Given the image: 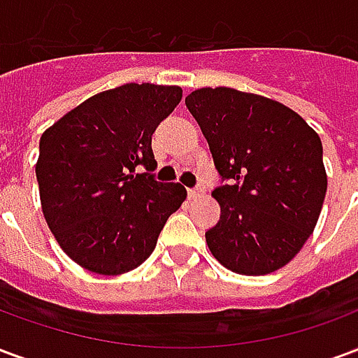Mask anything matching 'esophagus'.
I'll use <instances>...</instances> for the list:
<instances>
[{
  "label": "esophagus",
  "instance_id": "1",
  "mask_svg": "<svg viewBox=\"0 0 358 358\" xmlns=\"http://www.w3.org/2000/svg\"><path fill=\"white\" fill-rule=\"evenodd\" d=\"M186 192H187V197H189V199H195L197 195L203 194V187H187Z\"/></svg>",
  "mask_w": 358,
  "mask_h": 358
}]
</instances>
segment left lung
Masks as SVG:
<instances>
[{
	"mask_svg": "<svg viewBox=\"0 0 358 358\" xmlns=\"http://www.w3.org/2000/svg\"><path fill=\"white\" fill-rule=\"evenodd\" d=\"M207 138L220 218L205 232L218 263L245 276L282 268L308 240L328 178L318 134L285 105L234 88L186 97Z\"/></svg>",
	"mask_w": 358,
	"mask_h": 358,
	"instance_id": "left-lung-1",
	"label": "left lung"
}]
</instances>
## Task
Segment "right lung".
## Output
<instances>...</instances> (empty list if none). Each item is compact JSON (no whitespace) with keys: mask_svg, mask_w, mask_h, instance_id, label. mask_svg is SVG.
<instances>
[{"mask_svg":"<svg viewBox=\"0 0 358 358\" xmlns=\"http://www.w3.org/2000/svg\"><path fill=\"white\" fill-rule=\"evenodd\" d=\"M180 99L178 86L124 84L80 103L40 138L43 217L61 249L90 272L138 268L186 199L184 186L155 180L151 149Z\"/></svg>","mask_w":358,"mask_h":358,"instance_id":"add662e5","label":"right lung"}]
</instances>
